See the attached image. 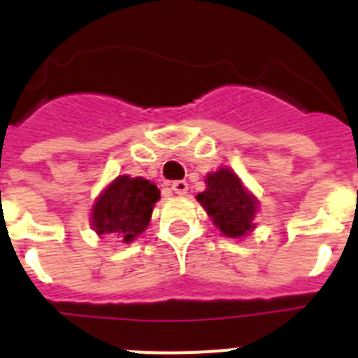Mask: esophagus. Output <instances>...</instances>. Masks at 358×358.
<instances>
[{
  "label": "esophagus",
  "mask_w": 358,
  "mask_h": 358,
  "mask_svg": "<svg viewBox=\"0 0 358 358\" xmlns=\"http://www.w3.org/2000/svg\"><path fill=\"white\" fill-rule=\"evenodd\" d=\"M172 190L176 192L177 195H185L188 192V182L186 181H173L172 182Z\"/></svg>",
  "instance_id": "obj_1"
}]
</instances>
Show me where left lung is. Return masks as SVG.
Wrapping results in <instances>:
<instances>
[{
    "mask_svg": "<svg viewBox=\"0 0 358 358\" xmlns=\"http://www.w3.org/2000/svg\"><path fill=\"white\" fill-rule=\"evenodd\" d=\"M208 188L197 195V201L208 212L215 226L228 237H243L253 230L257 201L241 185L239 177L228 168L210 173Z\"/></svg>",
    "mask_w": 358,
    "mask_h": 358,
    "instance_id": "left-lung-1",
    "label": "left lung"
}]
</instances>
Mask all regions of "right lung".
Wrapping results in <instances>:
<instances>
[{
  "label": "right lung",
  "instance_id": "right-lung-1",
  "mask_svg": "<svg viewBox=\"0 0 358 358\" xmlns=\"http://www.w3.org/2000/svg\"><path fill=\"white\" fill-rule=\"evenodd\" d=\"M159 197L157 186L148 179L119 176L94 204L92 228L99 235L112 234L130 243L146 230Z\"/></svg>",
  "mask_w": 358,
  "mask_h": 358
}]
</instances>
